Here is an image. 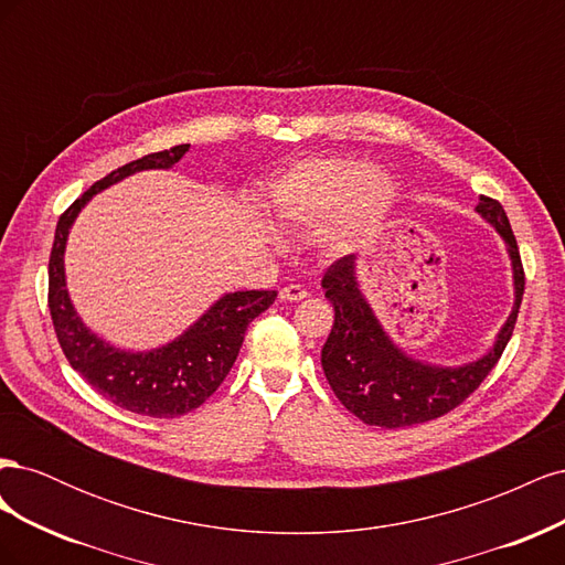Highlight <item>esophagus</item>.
Listing matches in <instances>:
<instances>
[{"label": "esophagus", "instance_id": "obj_1", "mask_svg": "<svg viewBox=\"0 0 565 565\" xmlns=\"http://www.w3.org/2000/svg\"><path fill=\"white\" fill-rule=\"evenodd\" d=\"M309 297V292L301 285H287L280 289V301H301Z\"/></svg>", "mask_w": 565, "mask_h": 565}]
</instances>
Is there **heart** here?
I'll use <instances>...</instances> for the list:
<instances>
[{
  "instance_id": "b5f03b06",
  "label": "heart",
  "mask_w": 565,
  "mask_h": 565,
  "mask_svg": "<svg viewBox=\"0 0 565 565\" xmlns=\"http://www.w3.org/2000/svg\"><path fill=\"white\" fill-rule=\"evenodd\" d=\"M393 195L384 174L353 158L311 160L287 172L270 193V210L280 221L316 228L344 214L332 231L341 241L377 216Z\"/></svg>"
}]
</instances>
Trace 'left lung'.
I'll return each instance as SVG.
<instances>
[{"label": "left lung", "mask_w": 565, "mask_h": 565, "mask_svg": "<svg viewBox=\"0 0 565 565\" xmlns=\"http://www.w3.org/2000/svg\"><path fill=\"white\" fill-rule=\"evenodd\" d=\"M478 214L500 231L514 264L516 306L502 328L498 344L481 361L465 367H429L413 361L391 344L382 324L370 311L361 289L355 285V256L347 254L330 264L320 280L324 297L334 306L332 332L322 347V370L334 396L349 413L365 424L382 429H401L431 422L459 407L502 358L516 328L525 273L516 235L509 226L507 212L498 200L481 195Z\"/></svg>", "instance_id": "8db88e82"}]
</instances>
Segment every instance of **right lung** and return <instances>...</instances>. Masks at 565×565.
Here are the masks:
<instances>
[{
	"label": "right lung",
	"mask_w": 565,
	"mask_h": 565,
	"mask_svg": "<svg viewBox=\"0 0 565 565\" xmlns=\"http://www.w3.org/2000/svg\"><path fill=\"white\" fill-rule=\"evenodd\" d=\"M188 148L191 146L181 143L150 152L96 181L61 214L49 256V313L67 363L117 407L158 419L188 415L212 396L241 353L247 324L276 301L278 292L247 289V292L226 295L172 344L148 353H127L94 337L77 318L65 292L63 249L77 212L94 193L141 169L172 167L185 156Z\"/></svg>",
	"instance_id": "right-lung-1"
}]
</instances>
